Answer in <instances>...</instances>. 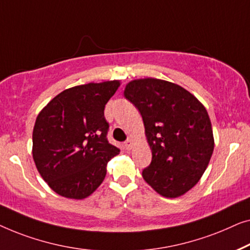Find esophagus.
Listing matches in <instances>:
<instances>
[{
    "mask_svg": "<svg viewBox=\"0 0 250 250\" xmlns=\"http://www.w3.org/2000/svg\"><path fill=\"white\" fill-rule=\"evenodd\" d=\"M132 144H133V142H132V139H126L125 142V149H131V147H132Z\"/></svg>",
    "mask_w": 250,
    "mask_h": 250,
    "instance_id": "34e87169",
    "label": "esophagus"
}]
</instances>
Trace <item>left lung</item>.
Here are the masks:
<instances>
[{
	"instance_id": "1",
	"label": "left lung",
	"mask_w": 250,
	"mask_h": 250,
	"mask_svg": "<svg viewBox=\"0 0 250 250\" xmlns=\"http://www.w3.org/2000/svg\"><path fill=\"white\" fill-rule=\"evenodd\" d=\"M125 97L142 114L152 149L143 178L162 196L184 195L199 181L213 154L206 108L179 85L153 78L129 83Z\"/></svg>"
}]
</instances>
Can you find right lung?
<instances>
[{
  "label": "right lung",
  "instance_id": "add662e5",
  "mask_svg": "<svg viewBox=\"0 0 250 250\" xmlns=\"http://www.w3.org/2000/svg\"><path fill=\"white\" fill-rule=\"evenodd\" d=\"M120 83H87L63 90L35 122L33 157L42 178L56 194L83 199L96 190L106 164L118 155L107 140L104 107Z\"/></svg>",
  "mask_w": 250,
  "mask_h": 250
}]
</instances>
